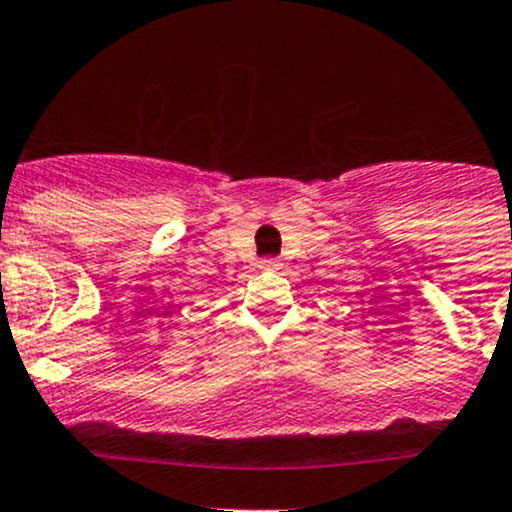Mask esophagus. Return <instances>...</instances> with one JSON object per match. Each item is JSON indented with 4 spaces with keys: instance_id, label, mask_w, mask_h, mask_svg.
<instances>
[{
    "instance_id": "esophagus-1",
    "label": "esophagus",
    "mask_w": 512,
    "mask_h": 512,
    "mask_svg": "<svg viewBox=\"0 0 512 512\" xmlns=\"http://www.w3.org/2000/svg\"><path fill=\"white\" fill-rule=\"evenodd\" d=\"M260 267L262 270H277V260H272V257H265V260H260Z\"/></svg>"
}]
</instances>
